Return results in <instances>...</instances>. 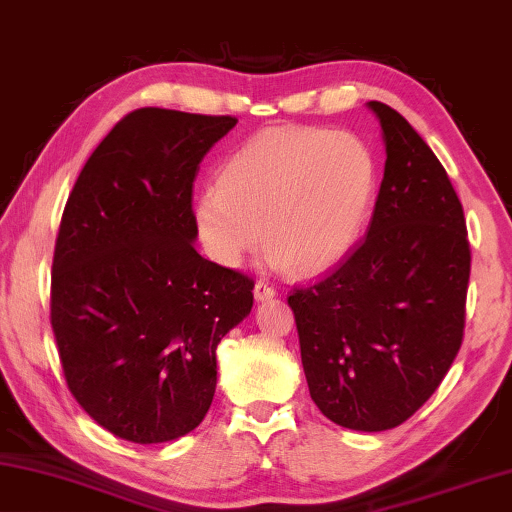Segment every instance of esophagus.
Segmentation results:
<instances>
[{
  "label": "esophagus",
  "mask_w": 512,
  "mask_h": 512,
  "mask_svg": "<svg viewBox=\"0 0 512 512\" xmlns=\"http://www.w3.org/2000/svg\"><path fill=\"white\" fill-rule=\"evenodd\" d=\"M254 297H256V301H267V299H274V297H276V290L272 288L270 283H265V281H258V283L254 285Z\"/></svg>",
  "instance_id": "34e87169"
}]
</instances>
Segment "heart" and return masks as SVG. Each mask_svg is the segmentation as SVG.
Returning <instances> with one entry per match:
<instances>
[{
	"label": "heart",
	"mask_w": 512,
	"mask_h": 512,
	"mask_svg": "<svg viewBox=\"0 0 512 512\" xmlns=\"http://www.w3.org/2000/svg\"><path fill=\"white\" fill-rule=\"evenodd\" d=\"M375 157L353 132L267 128L224 161L195 202L213 261L238 265L263 238L276 267L319 274L360 236L375 193Z\"/></svg>",
	"instance_id": "heart-1"
}]
</instances>
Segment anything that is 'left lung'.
<instances>
[{
    "instance_id": "8db88e82",
    "label": "left lung",
    "mask_w": 512,
    "mask_h": 512,
    "mask_svg": "<svg viewBox=\"0 0 512 512\" xmlns=\"http://www.w3.org/2000/svg\"><path fill=\"white\" fill-rule=\"evenodd\" d=\"M387 148L369 233L346 261L288 297L310 396L357 432L405 423L463 342L470 242L441 161L407 119L369 103Z\"/></svg>"
}]
</instances>
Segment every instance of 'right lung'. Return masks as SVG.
<instances>
[{
  "label": "right lung",
  "instance_id": "1",
  "mask_svg": "<svg viewBox=\"0 0 512 512\" xmlns=\"http://www.w3.org/2000/svg\"><path fill=\"white\" fill-rule=\"evenodd\" d=\"M236 116L141 107L98 143L60 220L51 328L71 396L107 432L166 443L202 423L215 348L254 281L197 254L193 182Z\"/></svg>",
  "mask_w": 512,
  "mask_h": 512
}]
</instances>
